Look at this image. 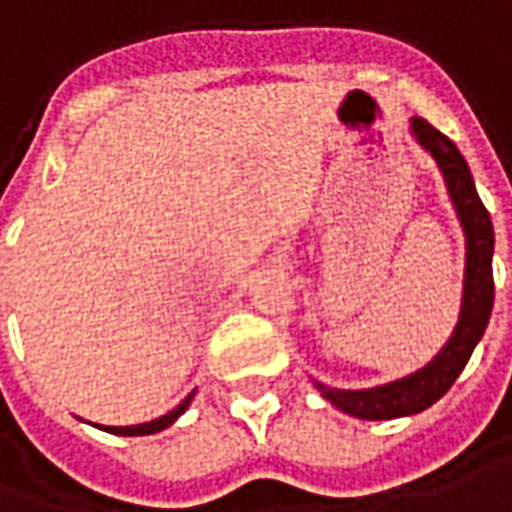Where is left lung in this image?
<instances>
[{
  "label": "left lung",
  "instance_id": "left-lung-1",
  "mask_svg": "<svg viewBox=\"0 0 512 512\" xmlns=\"http://www.w3.org/2000/svg\"><path fill=\"white\" fill-rule=\"evenodd\" d=\"M412 134L429 151L443 170L448 184V196L457 207L460 224L465 229V285H462V311L454 336L426 364L420 373H412L375 389H328L316 384L322 398H328L336 409L361 420H392V417L417 415L429 409L446 395L457 381L462 367L474 353L476 342L488 328L493 311V224L482 198L476 193L474 176L468 162L462 159L460 148L451 139L426 123L423 117H412Z\"/></svg>",
  "mask_w": 512,
  "mask_h": 512
}]
</instances>
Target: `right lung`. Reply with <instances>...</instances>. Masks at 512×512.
<instances>
[{
    "label": "right lung",
    "instance_id": "obj_1",
    "mask_svg": "<svg viewBox=\"0 0 512 512\" xmlns=\"http://www.w3.org/2000/svg\"><path fill=\"white\" fill-rule=\"evenodd\" d=\"M190 401H193V392L184 398L173 412H168V415H162V417H156V420H151V423H139V426H100L103 431H109V434H125V437H137V434H156V431H162V429H168L170 423L176 420V417L182 415L184 409L190 406Z\"/></svg>",
    "mask_w": 512,
    "mask_h": 512
}]
</instances>
